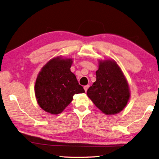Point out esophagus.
Segmentation results:
<instances>
[{
    "label": "esophagus",
    "mask_w": 159,
    "mask_h": 159,
    "mask_svg": "<svg viewBox=\"0 0 159 159\" xmlns=\"http://www.w3.org/2000/svg\"><path fill=\"white\" fill-rule=\"evenodd\" d=\"M89 85H85V86H84V89H85V92H87V89H88V88H89Z\"/></svg>",
    "instance_id": "1"
}]
</instances>
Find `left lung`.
<instances>
[{"label":"left lung","instance_id":"1","mask_svg":"<svg viewBox=\"0 0 159 159\" xmlns=\"http://www.w3.org/2000/svg\"><path fill=\"white\" fill-rule=\"evenodd\" d=\"M96 80L87 89V95L106 115L121 112L127 105L130 93L126 77L112 59L100 60Z\"/></svg>","mask_w":159,"mask_h":159}]
</instances>
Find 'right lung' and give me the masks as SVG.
<instances>
[{
    "label": "right lung",
    "instance_id": "right-lung-1",
    "mask_svg": "<svg viewBox=\"0 0 159 159\" xmlns=\"http://www.w3.org/2000/svg\"><path fill=\"white\" fill-rule=\"evenodd\" d=\"M72 60L61 56L54 57L38 74L35 94L39 107L47 113H61L72 102L74 94L85 92L70 71Z\"/></svg>",
    "mask_w": 159,
    "mask_h": 159
}]
</instances>
